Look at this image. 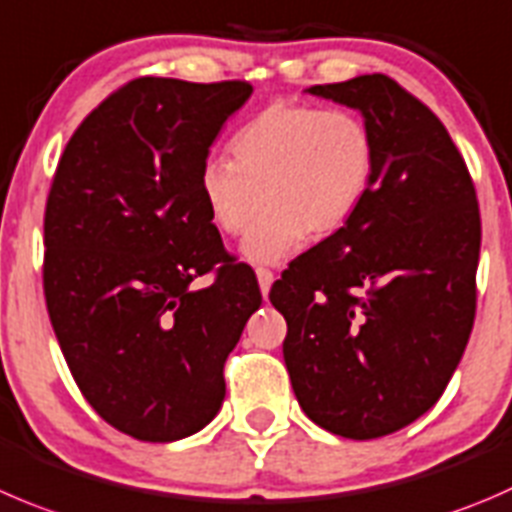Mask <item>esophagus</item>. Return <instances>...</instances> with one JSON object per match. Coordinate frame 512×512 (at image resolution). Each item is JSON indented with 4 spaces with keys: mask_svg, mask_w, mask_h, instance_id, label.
<instances>
[{
    "mask_svg": "<svg viewBox=\"0 0 512 512\" xmlns=\"http://www.w3.org/2000/svg\"><path fill=\"white\" fill-rule=\"evenodd\" d=\"M257 282H260V292L267 297L272 282H275V272L267 270V267H257Z\"/></svg>",
    "mask_w": 512,
    "mask_h": 512,
    "instance_id": "obj_1",
    "label": "esophagus"
}]
</instances>
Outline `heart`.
<instances>
[{
    "label": "heart",
    "mask_w": 512,
    "mask_h": 512,
    "mask_svg": "<svg viewBox=\"0 0 512 512\" xmlns=\"http://www.w3.org/2000/svg\"><path fill=\"white\" fill-rule=\"evenodd\" d=\"M235 162H202L197 192L222 235L252 265H277L312 237L335 235L365 202L377 172L370 124L350 109L272 102L232 137Z\"/></svg>",
    "instance_id": "1"
}]
</instances>
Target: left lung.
<instances>
[{
  "mask_svg": "<svg viewBox=\"0 0 512 512\" xmlns=\"http://www.w3.org/2000/svg\"><path fill=\"white\" fill-rule=\"evenodd\" d=\"M375 132L377 172L345 227L297 257L270 290L307 418L372 440L428 413L475 320L480 210L445 124L385 74L315 84Z\"/></svg>",
  "mask_w": 512,
  "mask_h": 512,
  "instance_id": "left-lung-1",
  "label": "left lung"
}]
</instances>
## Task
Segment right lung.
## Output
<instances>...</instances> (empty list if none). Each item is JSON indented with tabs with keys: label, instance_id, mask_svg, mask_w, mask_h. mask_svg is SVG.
<instances>
[{
	"label": "right lung",
	"instance_id": "right-lung-1",
	"mask_svg": "<svg viewBox=\"0 0 512 512\" xmlns=\"http://www.w3.org/2000/svg\"><path fill=\"white\" fill-rule=\"evenodd\" d=\"M247 82L140 77L84 117L44 210V297L87 403L119 433L172 443L225 400L227 355L260 307L197 192ZM216 272L210 288L191 280Z\"/></svg>",
	"mask_w": 512,
	"mask_h": 512
}]
</instances>
